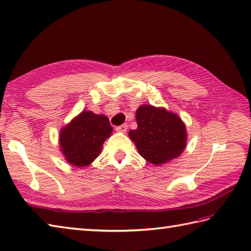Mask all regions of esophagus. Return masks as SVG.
<instances>
[{"label":"esophagus","mask_w":251,"mask_h":251,"mask_svg":"<svg viewBox=\"0 0 251 251\" xmlns=\"http://www.w3.org/2000/svg\"><path fill=\"white\" fill-rule=\"evenodd\" d=\"M127 128H128V126H127V124H123L119 127H116V130L120 131V132H125L127 130Z\"/></svg>","instance_id":"1"}]
</instances>
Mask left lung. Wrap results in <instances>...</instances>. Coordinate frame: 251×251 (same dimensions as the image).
Returning <instances> with one entry per match:
<instances>
[{
  "label": "left lung",
  "instance_id": "obj_1",
  "mask_svg": "<svg viewBox=\"0 0 251 251\" xmlns=\"http://www.w3.org/2000/svg\"><path fill=\"white\" fill-rule=\"evenodd\" d=\"M137 129L129 130L140 155L153 165H163L177 158L186 146L184 123L175 112L143 104L136 111Z\"/></svg>",
  "mask_w": 251,
  "mask_h": 251
}]
</instances>
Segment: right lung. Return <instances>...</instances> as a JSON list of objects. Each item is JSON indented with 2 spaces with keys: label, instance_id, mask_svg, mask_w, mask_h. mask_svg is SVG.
Segmentation results:
<instances>
[{
  "label": "right lung",
  "instance_id": "right-lung-1",
  "mask_svg": "<svg viewBox=\"0 0 251 251\" xmlns=\"http://www.w3.org/2000/svg\"><path fill=\"white\" fill-rule=\"evenodd\" d=\"M112 131L105 115L82 111L60 130L59 147L66 162L75 167L88 166L100 155Z\"/></svg>",
  "mask_w": 251,
  "mask_h": 251
}]
</instances>
